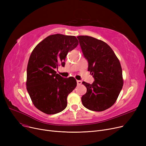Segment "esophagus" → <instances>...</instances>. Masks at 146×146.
<instances>
[{"label": "esophagus", "instance_id": "esophagus-1", "mask_svg": "<svg viewBox=\"0 0 146 146\" xmlns=\"http://www.w3.org/2000/svg\"><path fill=\"white\" fill-rule=\"evenodd\" d=\"M76 82H77V84L78 85H80L82 84V81L81 80H77Z\"/></svg>", "mask_w": 146, "mask_h": 146}]
</instances>
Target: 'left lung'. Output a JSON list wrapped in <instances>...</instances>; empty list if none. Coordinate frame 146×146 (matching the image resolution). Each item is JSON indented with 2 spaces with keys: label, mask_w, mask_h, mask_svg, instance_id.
I'll list each match as a JSON object with an SVG mask.
<instances>
[{
  "label": "left lung",
  "mask_w": 146,
  "mask_h": 146,
  "mask_svg": "<svg viewBox=\"0 0 146 146\" xmlns=\"http://www.w3.org/2000/svg\"><path fill=\"white\" fill-rule=\"evenodd\" d=\"M77 38L88 61V71L95 79L92 84L82 82L87 88L82 97V104L91 111H105L116 102L123 86L120 62L112 48L103 41L86 35Z\"/></svg>",
  "instance_id": "8db88e82"
}]
</instances>
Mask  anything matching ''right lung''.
Here are the masks:
<instances>
[{
    "label": "right lung",
    "instance_id": "add662e5",
    "mask_svg": "<svg viewBox=\"0 0 146 146\" xmlns=\"http://www.w3.org/2000/svg\"><path fill=\"white\" fill-rule=\"evenodd\" d=\"M74 36L51 35L36 45L29 58L27 70V89L34 105L51 115L63 111L67 98L77 85L76 80L62 78L54 69L64 66L67 53L77 47Z\"/></svg>",
    "mask_w": 146,
    "mask_h": 146
}]
</instances>
